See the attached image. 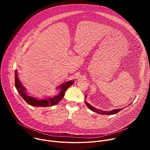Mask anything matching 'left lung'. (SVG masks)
<instances>
[{"mask_svg":"<svg viewBox=\"0 0 150 150\" xmlns=\"http://www.w3.org/2000/svg\"><path fill=\"white\" fill-rule=\"evenodd\" d=\"M87 96H85V98H86ZM85 104H86L87 105L88 108L92 111L96 112V113H97L98 114H100V115H114V114H116L117 113L119 112L121 110L123 109V108L122 109H114L113 110H111V111H103V110H101L100 109H96L94 107L91 105L89 103H88L87 102L85 101ZM130 105V104H129Z\"/></svg>","mask_w":150,"mask_h":150,"instance_id":"obj_1","label":"left lung"}]
</instances>
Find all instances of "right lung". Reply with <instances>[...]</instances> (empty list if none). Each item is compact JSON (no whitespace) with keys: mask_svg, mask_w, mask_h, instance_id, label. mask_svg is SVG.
Masks as SVG:
<instances>
[{"mask_svg":"<svg viewBox=\"0 0 150 150\" xmlns=\"http://www.w3.org/2000/svg\"><path fill=\"white\" fill-rule=\"evenodd\" d=\"M15 88L19 93V95L23 98V99L30 105L35 106V107H48L53 106L59 103V102L63 98L65 95V91L67 89L72 85L74 82V81H69L67 82H64L61 84L60 86L57 87L59 89V94L56 96L52 97H46L43 99H38L37 98L33 97L30 96H28L27 94V90L25 88L23 85L20 82L17 71H15Z\"/></svg>","mask_w":150,"mask_h":150,"instance_id":"right-lung-1","label":"right lung"}]
</instances>
